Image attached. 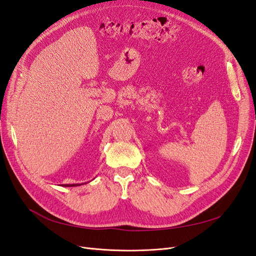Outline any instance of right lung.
Instances as JSON below:
<instances>
[{
    "label": "right lung",
    "mask_w": 256,
    "mask_h": 256,
    "mask_svg": "<svg viewBox=\"0 0 256 256\" xmlns=\"http://www.w3.org/2000/svg\"><path fill=\"white\" fill-rule=\"evenodd\" d=\"M83 184H63V187H76V186H81Z\"/></svg>",
    "instance_id": "1"
}]
</instances>
